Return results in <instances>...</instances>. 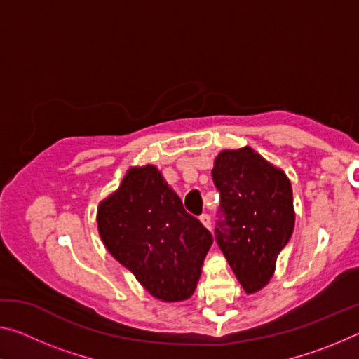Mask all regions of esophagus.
<instances>
[{
  "mask_svg": "<svg viewBox=\"0 0 359 359\" xmlns=\"http://www.w3.org/2000/svg\"><path fill=\"white\" fill-rule=\"evenodd\" d=\"M199 220H201V223L204 224L205 228L208 229H210V226H212V223H210V217L208 215V214H203L201 217H199Z\"/></svg>",
  "mask_w": 359,
  "mask_h": 359,
  "instance_id": "34e87169",
  "label": "esophagus"
}]
</instances>
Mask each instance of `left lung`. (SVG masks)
Instances as JSON below:
<instances>
[{"mask_svg":"<svg viewBox=\"0 0 359 359\" xmlns=\"http://www.w3.org/2000/svg\"><path fill=\"white\" fill-rule=\"evenodd\" d=\"M212 179L224 214L215 228L218 247L245 293L253 294L269 283L278 253L293 234L290 179L248 145L222 150Z\"/></svg>","mask_w":359,"mask_h":359,"instance_id":"left-lung-1","label":"left lung"}]
</instances>
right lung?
Here are the masks:
<instances>
[{"instance_id":"1","label":"right lung","mask_w":359,"mask_h":359,"mask_svg":"<svg viewBox=\"0 0 359 359\" xmlns=\"http://www.w3.org/2000/svg\"><path fill=\"white\" fill-rule=\"evenodd\" d=\"M100 238L109 253L163 302L190 297L212 234L187 214L154 165L130 168L120 187L98 205Z\"/></svg>"}]
</instances>
